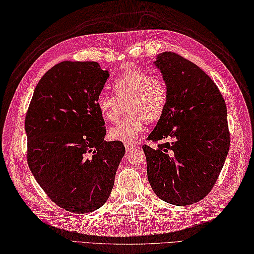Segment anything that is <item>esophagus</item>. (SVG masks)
Segmentation results:
<instances>
[{
	"label": "esophagus",
	"instance_id": "34e87169",
	"mask_svg": "<svg viewBox=\"0 0 254 254\" xmlns=\"http://www.w3.org/2000/svg\"><path fill=\"white\" fill-rule=\"evenodd\" d=\"M138 145L134 144V143H131V142H126L125 143V148L126 151H132L134 150V148H137Z\"/></svg>",
	"mask_w": 254,
	"mask_h": 254
}]
</instances>
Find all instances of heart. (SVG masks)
I'll return each mask as SVG.
<instances>
[{
  "mask_svg": "<svg viewBox=\"0 0 254 254\" xmlns=\"http://www.w3.org/2000/svg\"><path fill=\"white\" fill-rule=\"evenodd\" d=\"M113 95L100 94L97 109L102 119L114 123L124 113L127 116L110 129L111 139L132 142L143 131L146 122L160 120L168 104V89L162 79L138 69L124 72L113 82Z\"/></svg>",
  "mask_w": 254,
  "mask_h": 254,
  "instance_id": "obj_1",
  "label": "heart"
}]
</instances>
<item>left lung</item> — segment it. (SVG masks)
<instances>
[{
    "instance_id": "obj_1",
    "label": "left lung",
    "mask_w": 254,
    "mask_h": 254,
    "mask_svg": "<svg viewBox=\"0 0 254 254\" xmlns=\"http://www.w3.org/2000/svg\"><path fill=\"white\" fill-rule=\"evenodd\" d=\"M155 64L168 104L146 139L157 145L142 146L148 182L162 200L188 206L210 193L223 168L231 143L226 104L213 80L182 56L165 52Z\"/></svg>"
}]
</instances>
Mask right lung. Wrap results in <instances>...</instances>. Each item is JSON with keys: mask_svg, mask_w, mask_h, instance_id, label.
<instances>
[{"mask_svg": "<svg viewBox=\"0 0 254 254\" xmlns=\"http://www.w3.org/2000/svg\"><path fill=\"white\" fill-rule=\"evenodd\" d=\"M109 76L95 61H64L40 79L27 111L29 168L49 198L73 213L106 203L125 154L121 141H104L96 104Z\"/></svg>", "mask_w": 254, "mask_h": 254, "instance_id": "obj_1", "label": "right lung"}]
</instances>
